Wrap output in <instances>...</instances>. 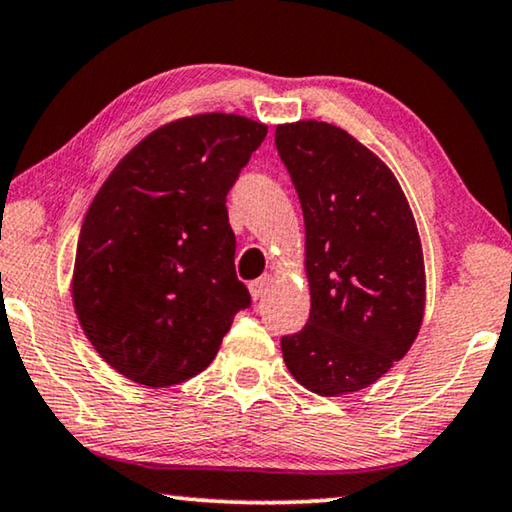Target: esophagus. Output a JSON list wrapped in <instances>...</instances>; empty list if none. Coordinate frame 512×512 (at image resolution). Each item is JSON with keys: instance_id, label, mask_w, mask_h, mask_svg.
Listing matches in <instances>:
<instances>
[{"instance_id": "esophagus-1", "label": "esophagus", "mask_w": 512, "mask_h": 512, "mask_svg": "<svg viewBox=\"0 0 512 512\" xmlns=\"http://www.w3.org/2000/svg\"><path fill=\"white\" fill-rule=\"evenodd\" d=\"M271 276H262V278H257V280H253L248 285V289H250V296H253L255 301H259V299H264L266 296V292H269L271 289Z\"/></svg>"}]
</instances>
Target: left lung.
Masks as SVG:
<instances>
[{
	"label": "left lung",
	"mask_w": 512,
	"mask_h": 512,
	"mask_svg": "<svg viewBox=\"0 0 512 512\" xmlns=\"http://www.w3.org/2000/svg\"><path fill=\"white\" fill-rule=\"evenodd\" d=\"M278 156L305 223L310 317L282 335L287 370L312 393L375 384L423 322L425 266L416 220L393 172L324 121L276 128Z\"/></svg>",
	"instance_id": "1"
}]
</instances>
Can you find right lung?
Segmentation results:
<instances>
[{"instance_id":"add662e5","label":"right lung","mask_w":512,"mask_h":512,"mask_svg":"<svg viewBox=\"0 0 512 512\" xmlns=\"http://www.w3.org/2000/svg\"><path fill=\"white\" fill-rule=\"evenodd\" d=\"M239 114L172 121L128 151L82 223L80 326L105 363L163 388L200 375L250 294L236 278L227 193L264 142Z\"/></svg>"}]
</instances>
